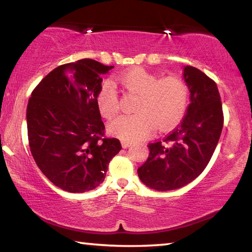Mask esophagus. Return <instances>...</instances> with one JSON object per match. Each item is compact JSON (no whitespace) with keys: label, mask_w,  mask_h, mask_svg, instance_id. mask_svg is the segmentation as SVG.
I'll return each mask as SVG.
<instances>
[{"label":"esophagus","mask_w":252,"mask_h":252,"mask_svg":"<svg viewBox=\"0 0 252 252\" xmlns=\"http://www.w3.org/2000/svg\"><path fill=\"white\" fill-rule=\"evenodd\" d=\"M121 144H122V148L123 149H126V148H129L131 146L132 142H130V141H122Z\"/></svg>","instance_id":"obj_1"}]
</instances>
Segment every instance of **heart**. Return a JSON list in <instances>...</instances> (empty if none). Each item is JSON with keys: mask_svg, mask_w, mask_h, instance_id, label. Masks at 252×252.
<instances>
[{"mask_svg": "<svg viewBox=\"0 0 252 252\" xmlns=\"http://www.w3.org/2000/svg\"><path fill=\"white\" fill-rule=\"evenodd\" d=\"M118 83L126 90L140 94L136 114L120 116L110 123L109 132L123 141H136L155 132L171 129L181 120L188 103V88L176 76L159 79L142 67L122 73ZM100 113L106 119L116 116L119 109L118 94L112 85L104 84L96 96Z\"/></svg>", "mask_w": 252, "mask_h": 252, "instance_id": "b5f03b06", "label": "heart"}]
</instances>
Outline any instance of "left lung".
Returning <instances> with one entry per match:
<instances>
[{"instance_id": "1", "label": "left lung", "mask_w": 252, "mask_h": 252, "mask_svg": "<svg viewBox=\"0 0 252 252\" xmlns=\"http://www.w3.org/2000/svg\"><path fill=\"white\" fill-rule=\"evenodd\" d=\"M190 104L180 125L163 141L149 143V157L138 169L147 187L170 191L201 174L210 161L223 126L222 104L216 82L197 67L183 66Z\"/></svg>"}]
</instances>
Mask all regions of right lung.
Instances as JSON below:
<instances>
[{"instance_id":"add662e5","label":"right lung","mask_w":252,"mask_h":252,"mask_svg":"<svg viewBox=\"0 0 252 252\" xmlns=\"http://www.w3.org/2000/svg\"><path fill=\"white\" fill-rule=\"evenodd\" d=\"M113 66L91 59L55 67L37 84L27 108L30 150L42 173L60 189L81 193L104 181L110 160L121 150L103 138L96 96L101 75Z\"/></svg>"}]
</instances>
